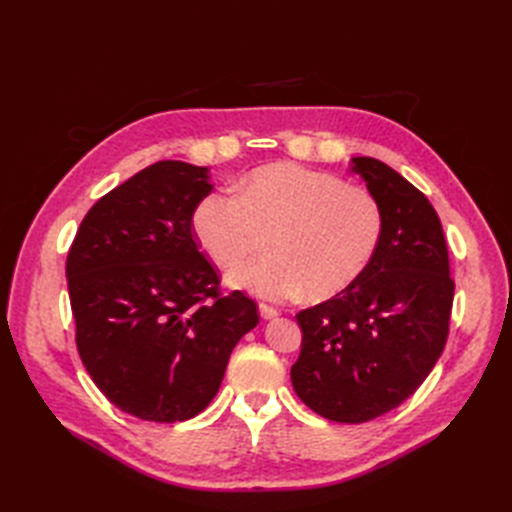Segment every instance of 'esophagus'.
<instances>
[{"instance_id":"34e87169","label":"esophagus","mask_w":512,"mask_h":512,"mask_svg":"<svg viewBox=\"0 0 512 512\" xmlns=\"http://www.w3.org/2000/svg\"><path fill=\"white\" fill-rule=\"evenodd\" d=\"M258 309H260V316L265 318V320H269V318H275V316H280L282 312L277 307H273V305H269V303H260L258 305Z\"/></svg>"}]
</instances>
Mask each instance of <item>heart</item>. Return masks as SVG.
I'll list each match as a JSON object with an SVG mask.
<instances>
[{"mask_svg": "<svg viewBox=\"0 0 512 512\" xmlns=\"http://www.w3.org/2000/svg\"><path fill=\"white\" fill-rule=\"evenodd\" d=\"M382 209L365 185L297 162L254 168L237 192H211L192 215L194 235L220 267L252 254L271 232L273 254L239 265L228 282L265 299H329L350 288L382 239Z\"/></svg>", "mask_w": 512, "mask_h": 512, "instance_id": "heart-1", "label": "heart"}]
</instances>
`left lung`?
<instances>
[{
    "instance_id": "8db88e82",
    "label": "left lung",
    "mask_w": 512,
    "mask_h": 512,
    "mask_svg": "<svg viewBox=\"0 0 512 512\" xmlns=\"http://www.w3.org/2000/svg\"><path fill=\"white\" fill-rule=\"evenodd\" d=\"M382 209V239L363 275L297 314L301 354L290 369L305 406L337 423L395 410L438 363L455 282L436 209L376 158H352Z\"/></svg>"
}]
</instances>
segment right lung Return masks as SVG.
<instances>
[{
    "mask_svg": "<svg viewBox=\"0 0 512 512\" xmlns=\"http://www.w3.org/2000/svg\"><path fill=\"white\" fill-rule=\"evenodd\" d=\"M209 168L162 160L87 211L66 260L76 350L108 401L153 423L203 412L258 305L224 292L192 215Z\"/></svg>",
    "mask_w": 512,
    "mask_h": 512,
    "instance_id": "right-lung-1",
    "label": "right lung"
}]
</instances>
